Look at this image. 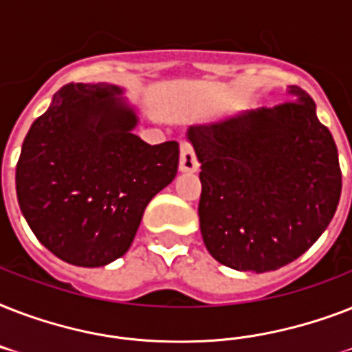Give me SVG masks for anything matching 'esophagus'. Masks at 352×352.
Wrapping results in <instances>:
<instances>
[{
  "instance_id": "34e87169",
  "label": "esophagus",
  "mask_w": 352,
  "mask_h": 352,
  "mask_svg": "<svg viewBox=\"0 0 352 352\" xmlns=\"http://www.w3.org/2000/svg\"><path fill=\"white\" fill-rule=\"evenodd\" d=\"M179 170L182 173H195L199 170V160L195 157L192 144L182 142L181 146V159H179Z\"/></svg>"
}]
</instances>
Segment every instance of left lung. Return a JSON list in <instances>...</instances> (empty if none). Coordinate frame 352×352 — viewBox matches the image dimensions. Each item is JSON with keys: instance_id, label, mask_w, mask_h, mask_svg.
<instances>
[{"instance_id": "left-lung-1", "label": "left lung", "mask_w": 352, "mask_h": 352, "mask_svg": "<svg viewBox=\"0 0 352 352\" xmlns=\"http://www.w3.org/2000/svg\"><path fill=\"white\" fill-rule=\"evenodd\" d=\"M274 109L188 129L201 162V234L214 259L268 272L305 254L325 232L342 193L338 149L298 85Z\"/></svg>"}]
</instances>
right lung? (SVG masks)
<instances>
[{"label":"right lung","mask_w":352,"mask_h":352,"mask_svg":"<svg viewBox=\"0 0 352 352\" xmlns=\"http://www.w3.org/2000/svg\"><path fill=\"white\" fill-rule=\"evenodd\" d=\"M111 84H67L36 118L16 166L21 214L41 245L76 267L129 250L144 210L179 168L175 140L149 146Z\"/></svg>","instance_id":"add662e5"}]
</instances>
